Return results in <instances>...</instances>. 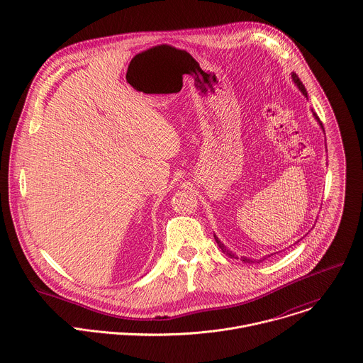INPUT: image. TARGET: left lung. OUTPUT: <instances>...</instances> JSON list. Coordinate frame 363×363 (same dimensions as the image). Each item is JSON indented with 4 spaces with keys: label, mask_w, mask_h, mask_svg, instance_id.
Segmentation results:
<instances>
[{
    "label": "left lung",
    "mask_w": 363,
    "mask_h": 363,
    "mask_svg": "<svg viewBox=\"0 0 363 363\" xmlns=\"http://www.w3.org/2000/svg\"><path fill=\"white\" fill-rule=\"evenodd\" d=\"M291 77H292V81H294V84H295V85H296V86H298V89H299V91H301V92H302V94H303V96H305V98H306V99H308V94H306V89H305V86H303V85H302V82H301V81H299V78H298V75H296V74H294V72H292V74H291ZM312 113H313V116H315V119H316V122H318V123H319V126H320V128H322V130H323V126H322V122H320V121H319V118H318V116H316V113H315V112H313V111H312ZM214 238H216V242H217V245H218V247H220V248H221V251H223V252H224V254H225V255H228V257H230V258H235V259H238V257H237V255H235V254H234V252H233V251H230V250H228V248H227V247H225V245H224V244H223V242H221V241H220V240H218V237H217V235H216V234H214ZM268 257H269V255H268ZM241 259H242V261H244V262H248V264H250V262H254V261H255V259H251V258H247V257H241ZM262 259H267V257H265V258H262ZM262 259H258V261H257V262H261V261H262Z\"/></svg>",
    "instance_id": "left-lung-1"
}]
</instances>
